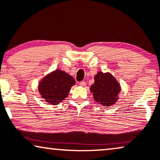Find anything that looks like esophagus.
Here are the masks:
<instances>
[{"instance_id":"obj_1","label":"esophagus","mask_w":160,"mask_h":160,"mask_svg":"<svg viewBox=\"0 0 160 160\" xmlns=\"http://www.w3.org/2000/svg\"><path fill=\"white\" fill-rule=\"evenodd\" d=\"M80 85H81V86H85V85H86V82H85V81H81V82H80Z\"/></svg>"}]
</instances>
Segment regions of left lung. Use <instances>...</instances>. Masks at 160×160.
<instances>
[{"mask_svg":"<svg viewBox=\"0 0 160 160\" xmlns=\"http://www.w3.org/2000/svg\"><path fill=\"white\" fill-rule=\"evenodd\" d=\"M91 91L94 100L104 107L114 104L118 100L120 87L114 78L109 73L98 72L95 77V82L91 85Z\"/></svg>","mask_w":160,"mask_h":160,"instance_id":"8db88e82","label":"left lung"}]
</instances>
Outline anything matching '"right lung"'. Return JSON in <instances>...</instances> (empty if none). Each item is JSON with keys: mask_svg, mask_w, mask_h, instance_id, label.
<instances>
[{"mask_svg": "<svg viewBox=\"0 0 160 160\" xmlns=\"http://www.w3.org/2000/svg\"><path fill=\"white\" fill-rule=\"evenodd\" d=\"M75 84L72 76L59 69L49 74L39 84V92L42 97L51 104H58L67 97L71 87Z\"/></svg>", "mask_w": 160, "mask_h": 160, "instance_id": "1", "label": "right lung"}]
</instances>
